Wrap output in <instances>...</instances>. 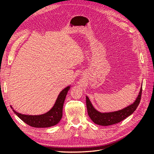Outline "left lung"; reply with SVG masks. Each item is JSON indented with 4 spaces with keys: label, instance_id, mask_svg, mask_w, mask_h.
Listing matches in <instances>:
<instances>
[{
    "label": "left lung",
    "instance_id": "8db88e82",
    "mask_svg": "<svg viewBox=\"0 0 154 154\" xmlns=\"http://www.w3.org/2000/svg\"><path fill=\"white\" fill-rule=\"evenodd\" d=\"M142 94V87L139 92L138 96L134 103L125 109L111 112H100L96 110L92 105L89 98L86 96V105L88 115L95 124L101 126H109L119 123L128 117L136 110L139 103Z\"/></svg>",
    "mask_w": 154,
    "mask_h": 154
}]
</instances>
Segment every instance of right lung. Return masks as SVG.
Returning a JSON list of instances; mask_svg holds the SVG:
<instances>
[{"label": "right lung", "instance_id": "1", "mask_svg": "<svg viewBox=\"0 0 154 154\" xmlns=\"http://www.w3.org/2000/svg\"><path fill=\"white\" fill-rule=\"evenodd\" d=\"M70 87L68 86L60 92L53 108L44 114L35 116L22 114L14 110L11 106H10L18 118L31 127L35 128L52 127L58 124L62 118L63 106Z\"/></svg>", "mask_w": 154, "mask_h": 154}]
</instances>
